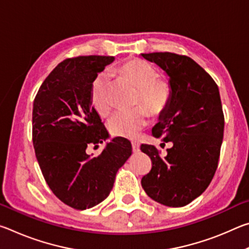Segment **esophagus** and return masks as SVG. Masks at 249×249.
<instances>
[{
  "mask_svg": "<svg viewBox=\"0 0 249 249\" xmlns=\"http://www.w3.org/2000/svg\"><path fill=\"white\" fill-rule=\"evenodd\" d=\"M132 148L134 153H138L140 151V142H138V141L132 142Z\"/></svg>",
  "mask_w": 249,
  "mask_h": 249,
  "instance_id": "34e87169",
  "label": "esophagus"
}]
</instances>
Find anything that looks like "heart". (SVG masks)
I'll use <instances>...</instances> for the list:
<instances>
[{
    "mask_svg": "<svg viewBox=\"0 0 249 249\" xmlns=\"http://www.w3.org/2000/svg\"><path fill=\"white\" fill-rule=\"evenodd\" d=\"M119 72L138 88L137 104H144L147 110L140 105L130 111L116 113L109 121V130L120 137L133 138L148 123L149 113L160 115L166 111L170 103L172 89L167 79L158 78L157 71L141 59H130L119 67ZM109 77L107 72H101L91 84V102L100 114L105 115L109 112L107 100V87Z\"/></svg>",
    "mask_w": 249,
    "mask_h": 249,
    "instance_id": "1",
    "label": "heart"
}]
</instances>
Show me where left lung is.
Returning <instances> with one entry per match:
<instances>
[{"instance_id":"left-lung-1","label":"left lung","mask_w":249,"mask_h":249,"mask_svg":"<svg viewBox=\"0 0 249 249\" xmlns=\"http://www.w3.org/2000/svg\"><path fill=\"white\" fill-rule=\"evenodd\" d=\"M169 75L172 95L151 135L172 142L161 158L153 145L142 144L151 169L142 178L147 196L160 204L180 208L205 191L215 174L224 134V114L215 81L184 54L142 53Z\"/></svg>"}]
</instances>
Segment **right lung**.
<instances>
[{
  "mask_svg": "<svg viewBox=\"0 0 249 249\" xmlns=\"http://www.w3.org/2000/svg\"><path fill=\"white\" fill-rule=\"evenodd\" d=\"M114 60L111 56L65 59L41 83L34 100L33 144L50 190L75 210L107 199L120 168L132 155L130 142L116 137L96 157L87 154L108 133L91 102V84Z\"/></svg>",
  "mask_w": 249,
  "mask_h": 249,
  "instance_id": "1",
  "label": "right lung"
}]
</instances>
